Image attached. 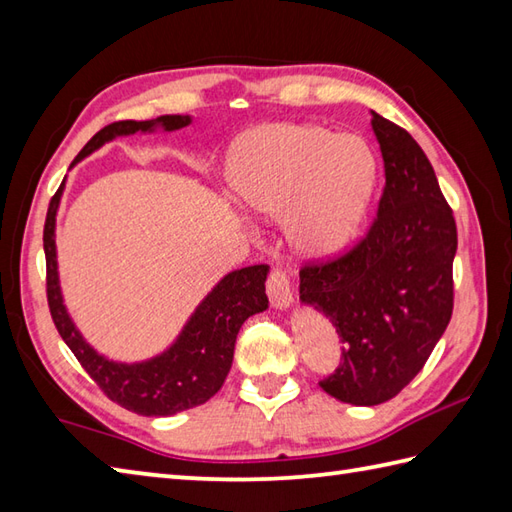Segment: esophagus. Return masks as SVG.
I'll list each match as a JSON object with an SVG mask.
<instances>
[{
    "label": "esophagus",
    "mask_w": 512,
    "mask_h": 512,
    "mask_svg": "<svg viewBox=\"0 0 512 512\" xmlns=\"http://www.w3.org/2000/svg\"><path fill=\"white\" fill-rule=\"evenodd\" d=\"M266 292L270 297V303L277 310H286L292 303V290H290V279L286 275V270L281 268H273V273L268 275V284H266Z\"/></svg>",
    "instance_id": "esophagus-1"
}]
</instances>
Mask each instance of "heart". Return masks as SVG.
<instances>
[{
  "instance_id": "heart-1",
  "label": "heart",
  "mask_w": 512,
  "mask_h": 512,
  "mask_svg": "<svg viewBox=\"0 0 512 512\" xmlns=\"http://www.w3.org/2000/svg\"><path fill=\"white\" fill-rule=\"evenodd\" d=\"M374 182L365 140L301 123L257 127L235 145L226 169L235 202L255 215H286L288 239L308 257H330L354 242Z\"/></svg>"
}]
</instances>
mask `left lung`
<instances>
[{"label":"left lung","mask_w":512,"mask_h":512,"mask_svg":"<svg viewBox=\"0 0 512 512\" xmlns=\"http://www.w3.org/2000/svg\"><path fill=\"white\" fill-rule=\"evenodd\" d=\"M385 189L367 235L341 257L306 264L299 297L341 336L325 394L374 407L405 389L453 314L458 228L429 158L407 129L372 112Z\"/></svg>","instance_id":"8db88e82"}]
</instances>
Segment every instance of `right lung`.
Returning <instances> with one entry per match:
<instances>
[{"mask_svg":"<svg viewBox=\"0 0 512 512\" xmlns=\"http://www.w3.org/2000/svg\"><path fill=\"white\" fill-rule=\"evenodd\" d=\"M189 123L191 116L180 114L158 116L151 121L112 123L92 136L74 162L90 156L92 151L110 143L116 136L154 132L156 127L173 132V129H182ZM61 193L63 184L52 195L48 206L46 226H43V250H46L48 306L65 345L70 347L76 361L83 365L107 398L129 411L140 413V416H173L178 411L204 405L224 385L228 369L233 365L235 339L242 323L268 308V266L257 264L228 273L195 308L169 350L143 363L129 365L110 361L85 343L63 306L57 246H54V222H57Z\"/></svg>","mask_w":512,"mask_h":512,"instance_id":"1","label":"right lung"}]
</instances>
